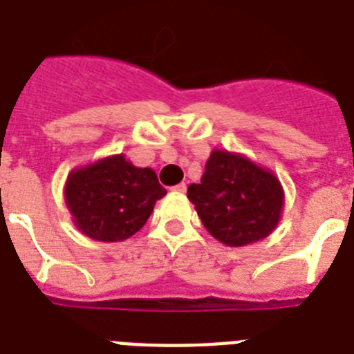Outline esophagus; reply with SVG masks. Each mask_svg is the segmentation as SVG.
Here are the masks:
<instances>
[{
    "mask_svg": "<svg viewBox=\"0 0 354 354\" xmlns=\"http://www.w3.org/2000/svg\"><path fill=\"white\" fill-rule=\"evenodd\" d=\"M174 191H176V193H185V191H187V183L185 182L178 183L176 187H174Z\"/></svg>",
    "mask_w": 354,
    "mask_h": 354,
    "instance_id": "34e87169",
    "label": "esophagus"
}]
</instances>
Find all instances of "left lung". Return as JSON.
<instances>
[{
	"label": "left lung",
	"instance_id": "8db88e82",
	"mask_svg": "<svg viewBox=\"0 0 354 354\" xmlns=\"http://www.w3.org/2000/svg\"><path fill=\"white\" fill-rule=\"evenodd\" d=\"M187 198L216 241L241 248L263 241L281 218L285 193L274 172L246 156L213 150L200 183H191Z\"/></svg>",
	"mask_w": 354,
	"mask_h": 354
}]
</instances>
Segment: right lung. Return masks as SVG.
<instances>
[{
    "label": "right lung",
    "mask_w": 354,
    "mask_h": 354,
    "mask_svg": "<svg viewBox=\"0 0 354 354\" xmlns=\"http://www.w3.org/2000/svg\"><path fill=\"white\" fill-rule=\"evenodd\" d=\"M165 194L152 169L132 165L122 154L75 169L66 182V204L75 226L101 242L138 233Z\"/></svg>",
    "instance_id": "add662e5"
}]
</instances>
